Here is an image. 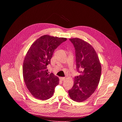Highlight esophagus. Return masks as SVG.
<instances>
[{"instance_id": "1", "label": "esophagus", "mask_w": 122, "mask_h": 122, "mask_svg": "<svg viewBox=\"0 0 122 122\" xmlns=\"http://www.w3.org/2000/svg\"><path fill=\"white\" fill-rule=\"evenodd\" d=\"M65 79V77H60V80L62 81H63Z\"/></svg>"}]
</instances>
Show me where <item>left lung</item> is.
Wrapping results in <instances>:
<instances>
[{
	"label": "left lung",
	"instance_id": "1",
	"mask_svg": "<svg viewBox=\"0 0 122 122\" xmlns=\"http://www.w3.org/2000/svg\"><path fill=\"white\" fill-rule=\"evenodd\" d=\"M70 40L75 47L76 68L81 75L75 77L69 94L73 101L80 102L89 98L97 87L101 76V64L91 45L80 38Z\"/></svg>",
	"mask_w": 122,
	"mask_h": 122
}]
</instances>
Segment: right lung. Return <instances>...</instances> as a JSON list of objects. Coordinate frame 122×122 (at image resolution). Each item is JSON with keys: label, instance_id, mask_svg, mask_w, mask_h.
I'll return each mask as SVG.
<instances>
[{"label": "right lung", "instance_id": "obj_1", "mask_svg": "<svg viewBox=\"0 0 122 122\" xmlns=\"http://www.w3.org/2000/svg\"><path fill=\"white\" fill-rule=\"evenodd\" d=\"M66 40L44 35L30 47L24 60L23 76L26 87L36 98L46 100L52 97L59 80L53 73L48 74L47 65L50 64L55 49Z\"/></svg>", "mask_w": 122, "mask_h": 122}]
</instances>
